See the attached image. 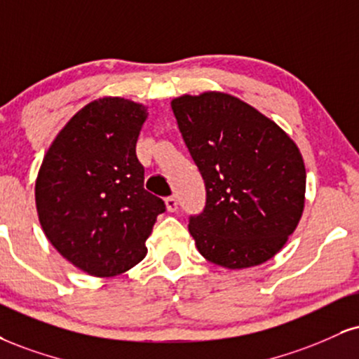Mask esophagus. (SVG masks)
<instances>
[{
  "label": "esophagus",
  "instance_id": "34e87169",
  "mask_svg": "<svg viewBox=\"0 0 359 359\" xmlns=\"http://www.w3.org/2000/svg\"><path fill=\"white\" fill-rule=\"evenodd\" d=\"M165 207H167L168 212H175L177 207H179V201H177V197L175 196L167 197L165 198Z\"/></svg>",
  "mask_w": 359,
  "mask_h": 359
}]
</instances>
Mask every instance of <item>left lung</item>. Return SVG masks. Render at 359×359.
Listing matches in <instances>:
<instances>
[{
    "label": "left lung",
    "mask_w": 359,
    "mask_h": 359,
    "mask_svg": "<svg viewBox=\"0 0 359 359\" xmlns=\"http://www.w3.org/2000/svg\"><path fill=\"white\" fill-rule=\"evenodd\" d=\"M170 105L205 182L204 212L189 221L198 252L227 269L269 261L304 210L306 168L297 145L229 93L182 95Z\"/></svg>",
    "instance_id": "obj_1"
}]
</instances>
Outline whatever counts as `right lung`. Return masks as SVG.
<instances>
[{"label": "right lung", "instance_id": "1", "mask_svg": "<svg viewBox=\"0 0 359 359\" xmlns=\"http://www.w3.org/2000/svg\"><path fill=\"white\" fill-rule=\"evenodd\" d=\"M147 107L120 97L90 102L60 130L34 185L46 239L73 266L114 278L145 257L162 198L144 189L135 145Z\"/></svg>", "mask_w": 359, "mask_h": 359}]
</instances>
